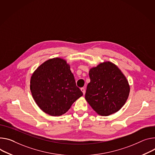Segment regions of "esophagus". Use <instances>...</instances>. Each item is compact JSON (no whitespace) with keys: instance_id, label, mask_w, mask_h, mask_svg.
I'll list each match as a JSON object with an SVG mask.
<instances>
[{"instance_id":"34e87169","label":"esophagus","mask_w":155,"mask_h":155,"mask_svg":"<svg viewBox=\"0 0 155 155\" xmlns=\"http://www.w3.org/2000/svg\"><path fill=\"white\" fill-rule=\"evenodd\" d=\"M81 91H82V93H83V94H85V88H81Z\"/></svg>"}]
</instances>
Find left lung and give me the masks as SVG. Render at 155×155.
<instances>
[{"mask_svg": "<svg viewBox=\"0 0 155 155\" xmlns=\"http://www.w3.org/2000/svg\"><path fill=\"white\" fill-rule=\"evenodd\" d=\"M85 100L97 114L107 116L125 104L130 93L129 82L114 64L104 62L89 71Z\"/></svg>", "mask_w": 155, "mask_h": 155, "instance_id": "obj_1", "label": "left lung"}]
</instances>
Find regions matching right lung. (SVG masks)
I'll list each match as a JSON object with an SVG mask.
<instances>
[{
  "instance_id": "1",
  "label": "right lung",
  "mask_w": 155,
  "mask_h": 155,
  "mask_svg": "<svg viewBox=\"0 0 155 155\" xmlns=\"http://www.w3.org/2000/svg\"><path fill=\"white\" fill-rule=\"evenodd\" d=\"M34 100L45 113L60 116L68 111L83 93L65 60L56 58L39 65L30 80Z\"/></svg>"
}]
</instances>
